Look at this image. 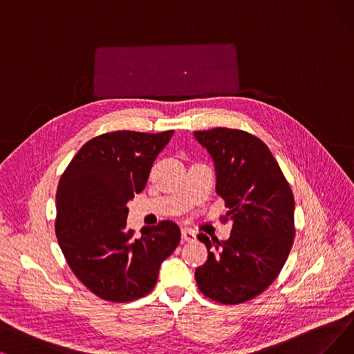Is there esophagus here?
Listing matches in <instances>:
<instances>
[{"label":"esophagus","mask_w":354,"mask_h":354,"mask_svg":"<svg viewBox=\"0 0 354 354\" xmlns=\"http://www.w3.org/2000/svg\"><path fill=\"white\" fill-rule=\"evenodd\" d=\"M181 238H183V241L190 243V241H194V239H196V234H194V231H192L189 228H183L181 230Z\"/></svg>","instance_id":"esophagus-1"}]
</instances>
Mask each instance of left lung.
<instances>
[{
    "label": "left lung",
    "mask_w": 354,
    "mask_h": 354,
    "mask_svg": "<svg viewBox=\"0 0 354 354\" xmlns=\"http://www.w3.org/2000/svg\"><path fill=\"white\" fill-rule=\"evenodd\" d=\"M214 160L216 193L232 221L226 241L199 234L207 260L196 281L221 304L247 302L264 292L285 266L293 244L295 199L270 149L244 131L215 128L194 132Z\"/></svg>",
    "instance_id": "1"
}]
</instances>
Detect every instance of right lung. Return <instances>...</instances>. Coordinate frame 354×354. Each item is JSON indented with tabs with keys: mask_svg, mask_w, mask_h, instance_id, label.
I'll list each match as a JSON object with an SVG mask.
<instances>
[{
	"mask_svg": "<svg viewBox=\"0 0 354 354\" xmlns=\"http://www.w3.org/2000/svg\"><path fill=\"white\" fill-rule=\"evenodd\" d=\"M173 133L119 131L93 138L59 180L56 236L71 270L98 298L131 302L148 295L180 243L173 221L144 226L140 238L126 230V205L145 189Z\"/></svg>",
	"mask_w": 354,
	"mask_h": 354,
	"instance_id": "1",
	"label": "right lung"
}]
</instances>
